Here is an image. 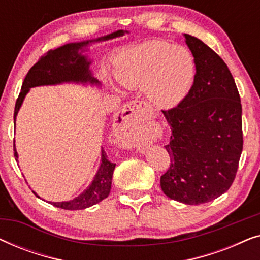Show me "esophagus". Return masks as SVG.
I'll list each match as a JSON object with an SVG mask.
<instances>
[{
  "label": "esophagus",
  "instance_id": "34e87169",
  "mask_svg": "<svg viewBox=\"0 0 260 260\" xmlns=\"http://www.w3.org/2000/svg\"><path fill=\"white\" fill-rule=\"evenodd\" d=\"M144 109V103L140 101L130 102L129 104L124 106V109L117 116V129L119 130L120 135L123 137H130L131 135L137 133L138 129V120L142 116V111ZM138 149L143 148L141 143H136Z\"/></svg>",
  "mask_w": 260,
  "mask_h": 260
}]
</instances>
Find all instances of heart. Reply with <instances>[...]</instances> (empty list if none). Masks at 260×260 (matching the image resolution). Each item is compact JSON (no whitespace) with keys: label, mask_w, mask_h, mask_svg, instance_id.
I'll use <instances>...</instances> for the list:
<instances>
[{"label":"heart","mask_w":260,"mask_h":260,"mask_svg":"<svg viewBox=\"0 0 260 260\" xmlns=\"http://www.w3.org/2000/svg\"><path fill=\"white\" fill-rule=\"evenodd\" d=\"M118 83L130 90H145L152 104L170 109L189 92L195 60L183 46L148 41L120 53L116 63Z\"/></svg>","instance_id":"1"}]
</instances>
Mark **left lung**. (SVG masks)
I'll use <instances>...</instances> for the list:
<instances>
[{
    "label": "left lung",
    "mask_w": 260,
    "mask_h": 260,
    "mask_svg": "<svg viewBox=\"0 0 260 260\" xmlns=\"http://www.w3.org/2000/svg\"><path fill=\"white\" fill-rule=\"evenodd\" d=\"M184 38L197 73L183 101L162 111L172 136L165 145L170 167L161 188L173 200L201 205L222 195L236 179L243 151L241 103L223 60L198 38Z\"/></svg>",
    "instance_id": "obj_1"
}]
</instances>
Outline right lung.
<instances>
[{
  "instance_id": "1",
  "label": "right lung",
  "mask_w": 260,
  "mask_h": 260,
  "mask_svg": "<svg viewBox=\"0 0 260 260\" xmlns=\"http://www.w3.org/2000/svg\"><path fill=\"white\" fill-rule=\"evenodd\" d=\"M124 33H125L124 30H117L115 33L99 38L97 40L77 42V44H67L56 49H51V51H48L46 54L42 55L38 60V62L28 71L27 76L24 78L19 98L16 101L15 110H14V122H15L21 104H22L23 99L26 97V94L28 93L30 87L41 86V85H55L67 83V81L99 85V81L92 77L91 71L88 69L91 61L87 60L86 56L81 55V53H79V49L87 46L90 42L110 40V39L122 37ZM14 156H15V159L17 161L19 156H17L15 149V143H14ZM115 167L116 163L109 161L106 152L102 150L101 167H99L93 181L87 187V189L84 190L79 197L73 199V200L62 202H49V204H52L58 208L69 209V211L85 209L98 204V202L104 200L105 198H108V195L110 194Z\"/></svg>"
}]
</instances>
